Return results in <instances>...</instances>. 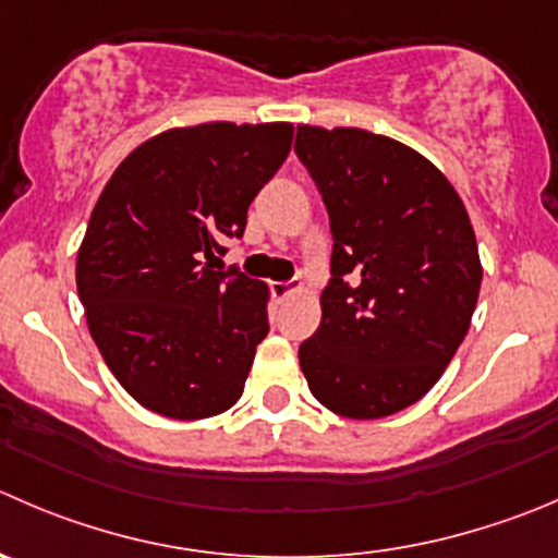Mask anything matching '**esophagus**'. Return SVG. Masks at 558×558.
Returning a JSON list of instances; mask_svg holds the SVG:
<instances>
[{"mask_svg":"<svg viewBox=\"0 0 558 558\" xmlns=\"http://www.w3.org/2000/svg\"><path fill=\"white\" fill-rule=\"evenodd\" d=\"M269 289H272V296L283 300V296H289L291 291H294V283H280V280H275V283L269 286Z\"/></svg>","mask_w":558,"mask_h":558,"instance_id":"obj_1","label":"esophagus"}]
</instances>
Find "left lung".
Segmentation results:
<instances>
[{
    "mask_svg": "<svg viewBox=\"0 0 558 558\" xmlns=\"http://www.w3.org/2000/svg\"><path fill=\"white\" fill-rule=\"evenodd\" d=\"M294 153L335 240L322 324L300 345L307 387L349 420L403 411L439 381L477 307L466 207L428 158L387 135L296 124Z\"/></svg>",
    "mask_w": 558,
    "mask_h": 558,
    "instance_id": "left-lung-1",
    "label": "left lung"
}]
</instances>
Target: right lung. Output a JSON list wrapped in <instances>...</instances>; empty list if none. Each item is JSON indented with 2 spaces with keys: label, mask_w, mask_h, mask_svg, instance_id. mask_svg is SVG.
I'll list each match as a JSON object with an SVG mask.
<instances>
[{
  "label": "right lung",
  "mask_w": 558,
  "mask_h": 558,
  "mask_svg": "<svg viewBox=\"0 0 558 558\" xmlns=\"http://www.w3.org/2000/svg\"><path fill=\"white\" fill-rule=\"evenodd\" d=\"M289 122H204L135 147L102 187L75 262L92 340L144 409L204 420L245 389L269 289L215 269L283 166Z\"/></svg>",
  "instance_id": "1"
}]
</instances>
